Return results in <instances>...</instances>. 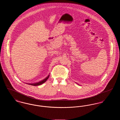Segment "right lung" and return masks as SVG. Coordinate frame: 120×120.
<instances>
[{"label":"right lung","instance_id":"right-lung-1","mask_svg":"<svg viewBox=\"0 0 120 120\" xmlns=\"http://www.w3.org/2000/svg\"><path fill=\"white\" fill-rule=\"evenodd\" d=\"M48 78H49V77H47V78H46L45 79H44V80H41V81H39V82H37V83H34V84H33H33H30V85L33 86H40V85H42V84H43L44 83H45L46 81L48 80Z\"/></svg>","mask_w":120,"mask_h":120}]
</instances>
